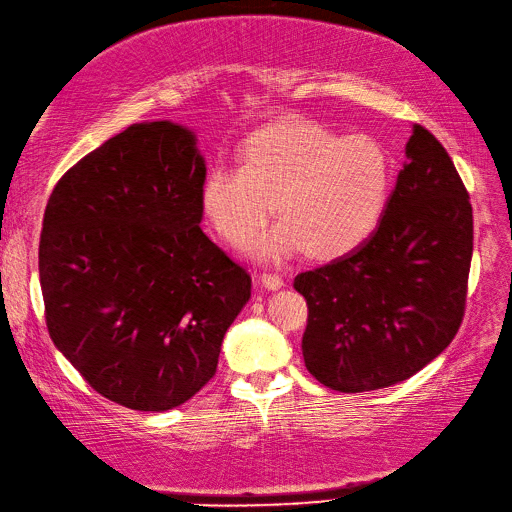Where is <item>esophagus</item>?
I'll use <instances>...</instances> for the list:
<instances>
[{
	"mask_svg": "<svg viewBox=\"0 0 512 512\" xmlns=\"http://www.w3.org/2000/svg\"><path fill=\"white\" fill-rule=\"evenodd\" d=\"M263 285L267 289H271V291H276V289H280V287L285 285V280H283V276H280V274H274V271H265V274H263Z\"/></svg>",
	"mask_w": 512,
	"mask_h": 512,
	"instance_id": "34e87169",
	"label": "esophagus"
}]
</instances>
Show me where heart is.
Instances as JSON below:
<instances>
[{"label": "heart", "mask_w": 512, "mask_h": 512, "mask_svg": "<svg viewBox=\"0 0 512 512\" xmlns=\"http://www.w3.org/2000/svg\"><path fill=\"white\" fill-rule=\"evenodd\" d=\"M391 181L393 159L378 139L289 121L256 132L243 165L207 172L201 203L234 247L252 245L278 203L285 218L258 243L260 254L283 258L307 247L311 256L338 258L378 227Z\"/></svg>", "instance_id": "b5f03b06"}]
</instances>
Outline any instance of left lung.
Here are the masks:
<instances>
[{
	"label": "left lung",
	"instance_id": "8db88e82",
	"mask_svg": "<svg viewBox=\"0 0 512 512\" xmlns=\"http://www.w3.org/2000/svg\"><path fill=\"white\" fill-rule=\"evenodd\" d=\"M473 258V207L451 156L413 123L406 161L375 232L356 252L302 271L307 371L340 393L391 387L451 344Z\"/></svg>",
	"mask_w": 512,
	"mask_h": 512
}]
</instances>
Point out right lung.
<instances>
[{
  "label": "right lung",
  "instance_id": "obj_1",
  "mask_svg": "<svg viewBox=\"0 0 512 512\" xmlns=\"http://www.w3.org/2000/svg\"><path fill=\"white\" fill-rule=\"evenodd\" d=\"M205 161L170 121L134 123L61 176L39 241L46 327L103 398L168 411L214 378L247 269L201 229Z\"/></svg>",
  "mask_w": 512,
  "mask_h": 512
}]
</instances>
